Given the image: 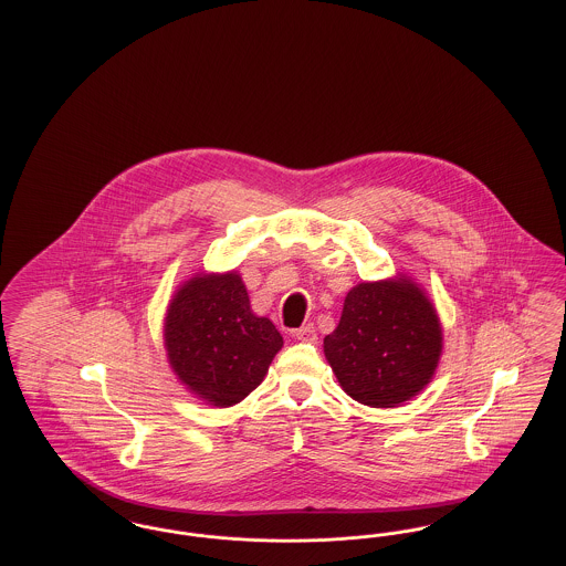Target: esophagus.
Instances as JSON below:
<instances>
[{
    "mask_svg": "<svg viewBox=\"0 0 566 566\" xmlns=\"http://www.w3.org/2000/svg\"><path fill=\"white\" fill-rule=\"evenodd\" d=\"M293 337L298 339V342H316V339H318L314 324H305V326L296 328L295 333H293Z\"/></svg>",
    "mask_w": 566,
    "mask_h": 566,
    "instance_id": "1",
    "label": "esophagus"
}]
</instances>
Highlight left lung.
<instances>
[{"mask_svg": "<svg viewBox=\"0 0 566 566\" xmlns=\"http://www.w3.org/2000/svg\"><path fill=\"white\" fill-rule=\"evenodd\" d=\"M443 328L427 291L409 275L360 282L344 298L324 356L344 392L369 407H399L431 381Z\"/></svg>", "mask_w": 566, "mask_h": 566, "instance_id": "left-lung-1", "label": "left lung"}]
</instances>
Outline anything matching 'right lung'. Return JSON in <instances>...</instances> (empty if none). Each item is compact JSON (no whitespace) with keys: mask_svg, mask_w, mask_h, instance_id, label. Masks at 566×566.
Wrapping results in <instances>:
<instances>
[{"mask_svg":"<svg viewBox=\"0 0 566 566\" xmlns=\"http://www.w3.org/2000/svg\"><path fill=\"white\" fill-rule=\"evenodd\" d=\"M167 363L199 401L231 407L270 371L284 339L250 307L238 271H201L178 286L163 321Z\"/></svg>","mask_w":566,"mask_h":566,"instance_id":"right-lung-1","label":"right lung"}]
</instances>
